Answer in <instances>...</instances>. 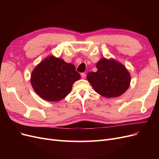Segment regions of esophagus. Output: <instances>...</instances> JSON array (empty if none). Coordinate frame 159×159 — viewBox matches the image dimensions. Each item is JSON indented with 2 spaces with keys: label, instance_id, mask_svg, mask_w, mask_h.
<instances>
[{
  "label": "esophagus",
  "instance_id": "1",
  "mask_svg": "<svg viewBox=\"0 0 159 159\" xmlns=\"http://www.w3.org/2000/svg\"><path fill=\"white\" fill-rule=\"evenodd\" d=\"M81 78L85 79V77H86V74H84V73H81Z\"/></svg>",
  "mask_w": 159,
  "mask_h": 159
}]
</instances>
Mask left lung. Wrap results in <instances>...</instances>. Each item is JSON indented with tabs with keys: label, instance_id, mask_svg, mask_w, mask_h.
Returning <instances> with one entry per match:
<instances>
[{
	"label": "left lung",
	"instance_id": "left-lung-1",
	"mask_svg": "<svg viewBox=\"0 0 159 159\" xmlns=\"http://www.w3.org/2000/svg\"><path fill=\"white\" fill-rule=\"evenodd\" d=\"M96 67L98 71L88 73L87 79L98 93L110 98L118 97L127 90L131 75L122 64L104 57L98 62Z\"/></svg>",
	"mask_w": 159,
	"mask_h": 159
}]
</instances>
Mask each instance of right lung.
<instances>
[{
  "label": "right lung",
  "mask_w": 159,
  "mask_h": 159,
  "mask_svg": "<svg viewBox=\"0 0 159 159\" xmlns=\"http://www.w3.org/2000/svg\"><path fill=\"white\" fill-rule=\"evenodd\" d=\"M80 79L74 65L50 56L34 69L30 82L35 92L43 99L58 102L71 92L72 85Z\"/></svg>",
  "instance_id": "obj_1"
}]
</instances>
